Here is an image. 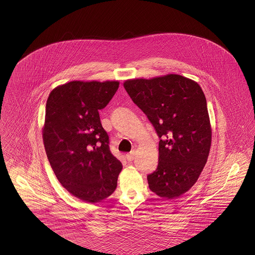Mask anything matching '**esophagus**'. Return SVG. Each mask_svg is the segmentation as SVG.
Returning <instances> with one entry per match:
<instances>
[{
  "label": "esophagus",
  "mask_w": 255,
  "mask_h": 255,
  "mask_svg": "<svg viewBox=\"0 0 255 255\" xmlns=\"http://www.w3.org/2000/svg\"><path fill=\"white\" fill-rule=\"evenodd\" d=\"M133 157H134V153L133 152H131V153L126 155V158H127L128 161H132L133 159Z\"/></svg>",
  "instance_id": "esophagus-1"
}]
</instances>
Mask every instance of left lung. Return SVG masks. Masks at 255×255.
Returning <instances> with one entry per match:
<instances>
[{"label":"left lung","mask_w":255,"mask_h":255,"mask_svg":"<svg viewBox=\"0 0 255 255\" xmlns=\"http://www.w3.org/2000/svg\"><path fill=\"white\" fill-rule=\"evenodd\" d=\"M123 86L160 138L158 167L147 176L150 190L161 198L181 196L197 182L211 145L202 88L179 74L127 80Z\"/></svg>","instance_id":"8db88e82"}]
</instances>
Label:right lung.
Listing matches in <instances>:
<instances>
[{"label":"right lung","instance_id":"1","mask_svg":"<svg viewBox=\"0 0 255 255\" xmlns=\"http://www.w3.org/2000/svg\"><path fill=\"white\" fill-rule=\"evenodd\" d=\"M119 85L72 81L52 90L47 100L43 140L50 166L71 194L89 203L113 194L122 169L98 113Z\"/></svg>","mask_w":255,"mask_h":255}]
</instances>
